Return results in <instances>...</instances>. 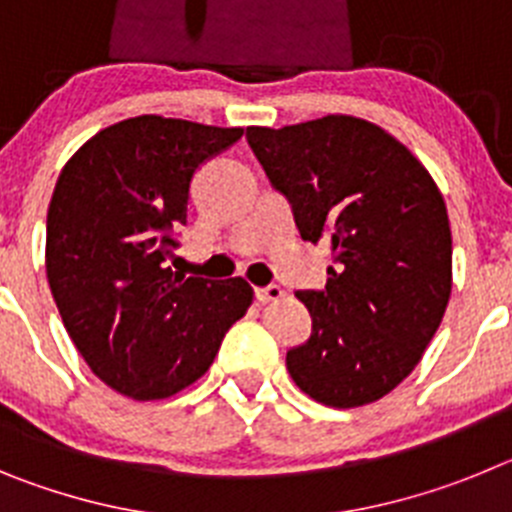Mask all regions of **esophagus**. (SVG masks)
<instances>
[{"instance_id":"esophagus-1","label":"esophagus","mask_w":512,"mask_h":512,"mask_svg":"<svg viewBox=\"0 0 512 512\" xmlns=\"http://www.w3.org/2000/svg\"><path fill=\"white\" fill-rule=\"evenodd\" d=\"M256 300L279 302V300H284V289L277 287V284H269V287H256Z\"/></svg>"}]
</instances>
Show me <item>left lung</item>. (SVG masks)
I'll return each mask as SVG.
<instances>
[{"mask_svg":"<svg viewBox=\"0 0 512 512\" xmlns=\"http://www.w3.org/2000/svg\"><path fill=\"white\" fill-rule=\"evenodd\" d=\"M246 138L302 238L333 251L325 289L297 292L312 333L287 351L289 377L328 408L377 402L418 366L449 305L446 202L418 158L361 117Z\"/></svg>","mask_w":512,"mask_h":512,"instance_id":"8db88e82","label":"left lung"}]
</instances>
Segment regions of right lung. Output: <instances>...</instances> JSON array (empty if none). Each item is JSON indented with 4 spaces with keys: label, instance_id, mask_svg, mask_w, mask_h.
Listing matches in <instances>:
<instances>
[{
    "label": "right lung",
    "instance_id": "obj_1",
    "mask_svg": "<svg viewBox=\"0 0 512 512\" xmlns=\"http://www.w3.org/2000/svg\"><path fill=\"white\" fill-rule=\"evenodd\" d=\"M176 117L99 130L63 166L48 207L45 271L71 341L107 387L164 400L202 377L253 302L246 279L184 277L166 259L189 184L241 138Z\"/></svg>",
    "mask_w": 512,
    "mask_h": 512
}]
</instances>
